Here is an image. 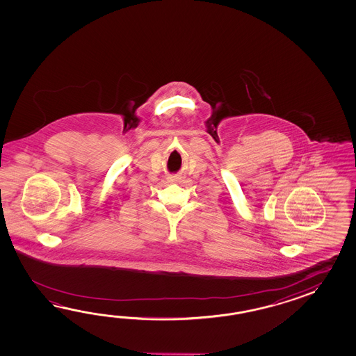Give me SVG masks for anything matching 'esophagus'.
Listing matches in <instances>:
<instances>
[{
  "label": "esophagus",
  "instance_id": "esophagus-1",
  "mask_svg": "<svg viewBox=\"0 0 356 356\" xmlns=\"http://www.w3.org/2000/svg\"><path fill=\"white\" fill-rule=\"evenodd\" d=\"M173 181H175V179H173Z\"/></svg>",
  "mask_w": 356,
  "mask_h": 356
}]
</instances>
